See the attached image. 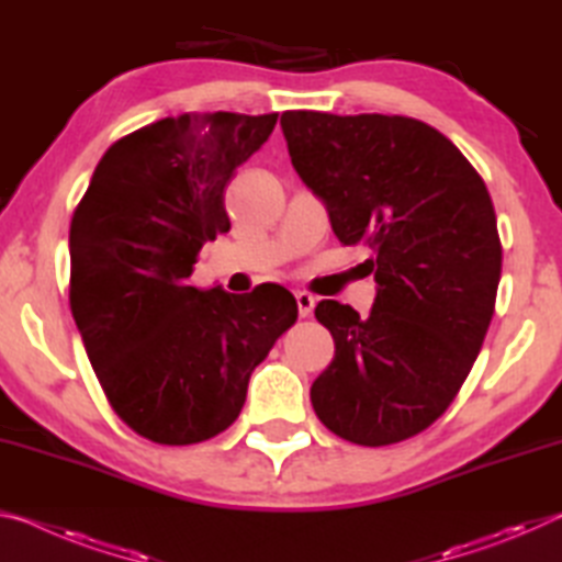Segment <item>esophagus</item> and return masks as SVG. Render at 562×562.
<instances>
[{
	"mask_svg": "<svg viewBox=\"0 0 562 562\" xmlns=\"http://www.w3.org/2000/svg\"><path fill=\"white\" fill-rule=\"evenodd\" d=\"M294 300H297V307H300V317H310L312 310H315V294H310L307 290H297L294 292Z\"/></svg>",
	"mask_w": 562,
	"mask_h": 562,
	"instance_id": "obj_1",
	"label": "esophagus"
}]
</instances>
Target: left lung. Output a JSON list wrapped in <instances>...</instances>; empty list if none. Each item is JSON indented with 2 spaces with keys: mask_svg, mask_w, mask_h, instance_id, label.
Segmentation results:
<instances>
[{
  "mask_svg": "<svg viewBox=\"0 0 562 562\" xmlns=\"http://www.w3.org/2000/svg\"><path fill=\"white\" fill-rule=\"evenodd\" d=\"M292 166L345 245H367L379 284L367 317L322 300L335 359L310 389L339 439L389 446L439 418L486 337L501 280L488 188L429 123L408 116L284 111Z\"/></svg>",
  "mask_w": 562,
  "mask_h": 562,
  "instance_id": "left-lung-1",
  "label": "left lung"
}]
</instances>
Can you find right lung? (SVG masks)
Masks as SVG:
<instances>
[{"instance_id":"1","label":"right lung","mask_w":562,"mask_h":562,"mask_svg":"<svg viewBox=\"0 0 562 562\" xmlns=\"http://www.w3.org/2000/svg\"><path fill=\"white\" fill-rule=\"evenodd\" d=\"M278 113H183L119 138L69 231V302L113 412L166 446L213 439L245 404L252 369L297 319L284 288L190 284L198 252L231 231L225 186Z\"/></svg>"}]
</instances>
